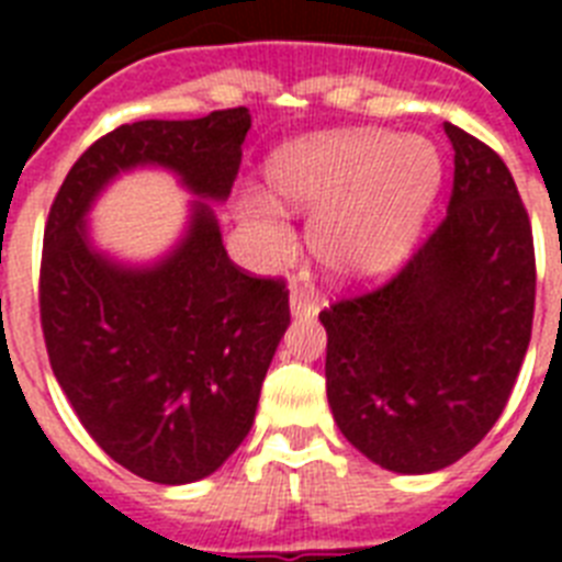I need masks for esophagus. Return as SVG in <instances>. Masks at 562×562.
<instances>
[{
  "label": "esophagus",
  "instance_id": "obj_1",
  "mask_svg": "<svg viewBox=\"0 0 562 562\" xmlns=\"http://www.w3.org/2000/svg\"><path fill=\"white\" fill-rule=\"evenodd\" d=\"M290 312L295 317L317 315V301L312 295H306L304 290H292L290 292Z\"/></svg>",
  "mask_w": 562,
  "mask_h": 562
}]
</instances>
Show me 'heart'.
Returning <instances> with one entry per match:
<instances>
[{
	"mask_svg": "<svg viewBox=\"0 0 562 562\" xmlns=\"http://www.w3.org/2000/svg\"><path fill=\"white\" fill-rule=\"evenodd\" d=\"M278 205L315 216L310 245L326 272L357 281L385 272L414 247L441 188V157L419 134L357 128L297 146L267 168ZM238 220L258 256L284 261L295 233L265 196H247Z\"/></svg>",
	"mask_w": 562,
	"mask_h": 562,
	"instance_id": "1",
	"label": "heart"
}]
</instances>
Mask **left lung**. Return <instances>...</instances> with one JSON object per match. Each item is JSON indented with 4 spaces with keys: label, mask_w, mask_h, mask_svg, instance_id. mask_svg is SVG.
Here are the masks:
<instances>
[{
    "label": "left lung",
    "mask_w": 562,
    "mask_h": 562,
    "mask_svg": "<svg viewBox=\"0 0 562 562\" xmlns=\"http://www.w3.org/2000/svg\"><path fill=\"white\" fill-rule=\"evenodd\" d=\"M448 216L385 284L321 312L337 428L374 464L434 473L490 434L535 315L532 225L513 173L464 128Z\"/></svg>",
    "instance_id": "obj_1"
}]
</instances>
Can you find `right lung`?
<instances>
[{"instance_id": "add662e5", "label": "right lung", "mask_w": 562, "mask_h": 562, "mask_svg": "<svg viewBox=\"0 0 562 562\" xmlns=\"http://www.w3.org/2000/svg\"><path fill=\"white\" fill-rule=\"evenodd\" d=\"M247 128L245 106L114 128L69 168L44 227L38 306L53 374L98 448L154 484L225 464L290 326L284 281L238 270L211 207L231 196ZM143 165L177 172L198 200L175 250L137 268L94 250L86 213Z\"/></svg>"}]
</instances>
